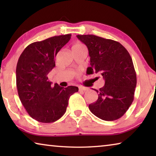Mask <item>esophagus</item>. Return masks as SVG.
<instances>
[{
  "mask_svg": "<svg viewBox=\"0 0 156 156\" xmlns=\"http://www.w3.org/2000/svg\"><path fill=\"white\" fill-rule=\"evenodd\" d=\"M87 88L84 87H79V91H85L87 90Z\"/></svg>",
  "mask_w": 156,
  "mask_h": 156,
  "instance_id": "1",
  "label": "esophagus"
}]
</instances>
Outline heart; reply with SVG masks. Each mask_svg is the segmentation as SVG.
<instances>
[{"label":"heart","instance_id":"heart-1","mask_svg":"<svg viewBox=\"0 0 156 156\" xmlns=\"http://www.w3.org/2000/svg\"><path fill=\"white\" fill-rule=\"evenodd\" d=\"M81 46H83V44H81V43H76V44H73V47H72V48H75V47H81Z\"/></svg>","mask_w":156,"mask_h":156}]
</instances>
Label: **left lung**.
<instances>
[{
	"label": "left lung",
	"instance_id": "obj_1",
	"mask_svg": "<svg viewBox=\"0 0 156 156\" xmlns=\"http://www.w3.org/2000/svg\"><path fill=\"white\" fill-rule=\"evenodd\" d=\"M76 36L88 48L91 66L87 73H100L105 82L103 87L94 89L98 98L89 109L103 120L119 119L133 102L137 83L130 54L117 41L91 34Z\"/></svg>",
	"mask_w": 156,
	"mask_h": 156
}]
</instances>
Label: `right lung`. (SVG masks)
<instances>
[{"mask_svg":"<svg viewBox=\"0 0 156 156\" xmlns=\"http://www.w3.org/2000/svg\"><path fill=\"white\" fill-rule=\"evenodd\" d=\"M72 34L56 36L35 42L26 47L18 60L16 87L19 98L31 118L43 123L60 119L67 110L70 96L78 88L54 87L47 75L54 68L55 58Z\"/></svg>","mask_w":156,"mask_h":156,"instance_id":"add662e5","label":"right lung"}]
</instances>
